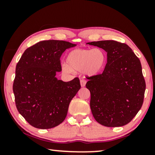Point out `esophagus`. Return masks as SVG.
<instances>
[{
    "instance_id": "1",
    "label": "esophagus",
    "mask_w": 155,
    "mask_h": 155,
    "mask_svg": "<svg viewBox=\"0 0 155 155\" xmlns=\"http://www.w3.org/2000/svg\"><path fill=\"white\" fill-rule=\"evenodd\" d=\"M85 84H86V80H80V85H81L82 87H83L85 86Z\"/></svg>"
}]
</instances>
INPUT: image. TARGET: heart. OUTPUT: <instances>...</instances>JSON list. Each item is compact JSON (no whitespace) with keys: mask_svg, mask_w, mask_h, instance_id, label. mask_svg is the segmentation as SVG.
I'll return each instance as SVG.
<instances>
[{"mask_svg":"<svg viewBox=\"0 0 155 155\" xmlns=\"http://www.w3.org/2000/svg\"><path fill=\"white\" fill-rule=\"evenodd\" d=\"M106 63L107 56L100 48H75L67 55V65H63L62 70L68 73L82 71L87 77H94L103 71Z\"/></svg>","mask_w":155,"mask_h":155,"instance_id":"heart-1","label":"heart"}]
</instances>
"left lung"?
I'll return each mask as SVG.
<instances>
[{"label":"left lung","instance_id":"1","mask_svg":"<svg viewBox=\"0 0 155 155\" xmlns=\"http://www.w3.org/2000/svg\"><path fill=\"white\" fill-rule=\"evenodd\" d=\"M87 44L107 53V63L101 75L87 78L90 109L94 119L107 127L128 124L141 109L145 91L139 58L126 44L107 40Z\"/></svg>","mask_w":155,"mask_h":155}]
</instances>
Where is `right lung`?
<instances>
[{"instance_id":"obj_1","label":"right lung","mask_w":155,"mask_h":155,"mask_svg":"<svg viewBox=\"0 0 155 155\" xmlns=\"http://www.w3.org/2000/svg\"><path fill=\"white\" fill-rule=\"evenodd\" d=\"M75 46L46 40L27 48L21 56L12 89L17 109L31 126L52 128L65 120L70 102L80 89V80L63 82L56 75L61 71V55Z\"/></svg>"}]
</instances>
